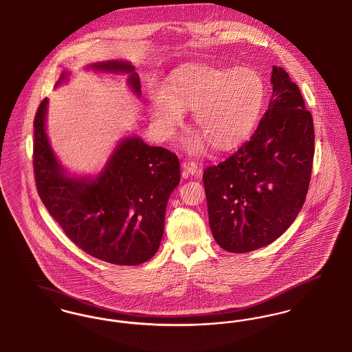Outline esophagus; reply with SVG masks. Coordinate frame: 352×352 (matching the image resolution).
<instances>
[{"label": "esophagus", "instance_id": "obj_1", "mask_svg": "<svg viewBox=\"0 0 352 352\" xmlns=\"http://www.w3.org/2000/svg\"><path fill=\"white\" fill-rule=\"evenodd\" d=\"M183 168H184L185 172L189 173V175H193V176H199L201 173V169L200 167L192 162V160H184L183 162Z\"/></svg>", "mask_w": 352, "mask_h": 352}]
</instances>
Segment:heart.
Returning <instances> with one entry per match:
<instances>
[{
    "instance_id": "1",
    "label": "heart",
    "mask_w": 352,
    "mask_h": 352,
    "mask_svg": "<svg viewBox=\"0 0 352 352\" xmlns=\"http://www.w3.org/2000/svg\"><path fill=\"white\" fill-rule=\"evenodd\" d=\"M265 85L250 67L222 69L192 66L175 75L166 93L151 102V115L160 136L169 138L192 110L193 124L200 130L185 139L192 153H201L209 142L225 151L239 146L252 132L263 104Z\"/></svg>"
}]
</instances>
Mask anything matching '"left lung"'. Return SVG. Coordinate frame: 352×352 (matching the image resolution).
Segmentation results:
<instances>
[{"mask_svg": "<svg viewBox=\"0 0 352 352\" xmlns=\"http://www.w3.org/2000/svg\"><path fill=\"white\" fill-rule=\"evenodd\" d=\"M273 94L252 139L203 175L208 216L216 242L248 253L282 236L309 190L314 123L298 86L273 66Z\"/></svg>", "mask_w": 352, "mask_h": 352, "instance_id": "obj_1", "label": "left lung"}]
</instances>
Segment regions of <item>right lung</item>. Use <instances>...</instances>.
Listing matches in <instances>:
<instances>
[{
    "label": "right lung",
    "mask_w": 352,
    "mask_h": 352,
    "mask_svg": "<svg viewBox=\"0 0 352 352\" xmlns=\"http://www.w3.org/2000/svg\"><path fill=\"white\" fill-rule=\"evenodd\" d=\"M127 73L140 96V79L124 60L89 66ZM62 73L56 86L67 79ZM47 98L34 118L33 167L41 200L66 236L87 254L113 265H140L155 256L164 232L166 208L180 183L175 153L149 147L140 138H124L96 177H72L60 167L45 129Z\"/></svg>",
    "instance_id": "right-lung-1"
}]
</instances>
